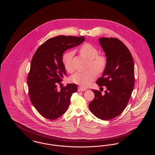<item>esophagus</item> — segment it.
I'll list each match as a JSON object with an SVG mask.
<instances>
[{"label": "esophagus", "mask_w": 155, "mask_h": 155, "mask_svg": "<svg viewBox=\"0 0 155 155\" xmlns=\"http://www.w3.org/2000/svg\"><path fill=\"white\" fill-rule=\"evenodd\" d=\"M87 90V89L85 88H81V87H79L78 88V91H79V92H80V91H86Z\"/></svg>", "instance_id": "1"}]
</instances>
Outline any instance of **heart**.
Returning a JSON list of instances; mask_svg holds the SVG:
<instances>
[{
    "instance_id": "obj_1",
    "label": "heart",
    "mask_w": 155,
    "mask_h": 155,
    "mask_svg": "<svg viewBox=\"0 0 155 155\" xmlns=\"http://www.w3.org/2000/svg\"><path fill=\"white\" fill-rule=\"evenodd\" d=\"M79 52L83 56L88 59V67H92L97 73H102L104 70L107 66V59L104 56L99 54L98 49L94 46L89 43H85L81 45ZM73 54V52L70 51L66 52L63 56V65L68 73H71L73 71L71 64ZM94 70L89 69L85 71L77 72L71 76V80L82 87L86 88L96 78V72Z\"/></svg>"
}]
</instances>
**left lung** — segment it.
<instances>
[{"mask_svg": "<svg viewBox=\"0 0 155 155\" xmlns=\"http://www.w3.org/2000/svg\"><path fill=\"white\" fill-rule=\"evenodd\" d=\"M99 42L105 53L107 66L96 84L105 86L104 94L92 90L95 98L89 104L97 118L109 120L124 110L134 87V63L132 55L121 41L113 38H100Z\"/></svg>", "mask_w": 155, "mask_h": 155, "instance_id": "8db88e82", "label": "left lung"}]
</instances>
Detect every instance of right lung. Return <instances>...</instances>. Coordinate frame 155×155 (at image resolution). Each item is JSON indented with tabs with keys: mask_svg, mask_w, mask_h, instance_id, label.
I'll list each match as a JSON object with an SVG mask.
<instances>
[{
	"mask_svg": "<svg viewBox=\"0 0 155 155\" xmlns=\"http://www.w3.org/2000/svg\"><path fill=\"white\" fill-rule=\"evenodd\" d=\"M85 37L59 35L49 39L35 53L30 66L27 84L30 99L45 118L54 120L66 111L77 85L67 84L59 90L62 78L66 75L63 53L81 44Z\"/></svg>",
	"mask_w": 155,
	"mask_h": 155,
	"instance_id": "obj_1",
	"label": "right lung"
}]
</instances>
